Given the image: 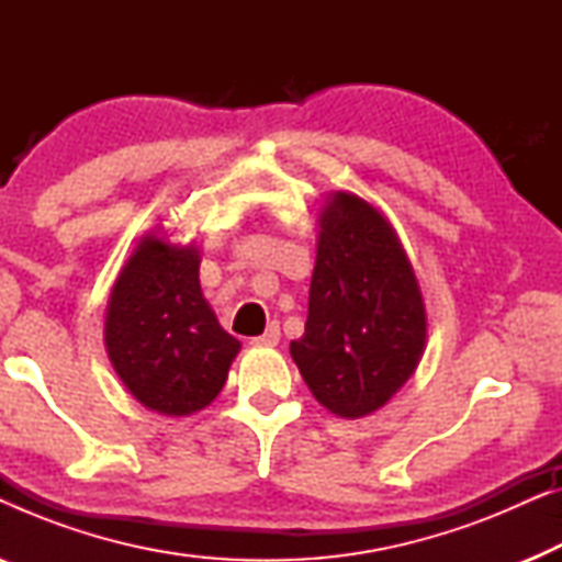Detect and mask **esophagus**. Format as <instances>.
<instances>
[{
  "instance_id": "1",
  "label": "esophagus",
  "mask_w": 562,
  "mask_h": 562,
  "mask_svg": "<svg viewBox=\"0 0 562 562\" xmlns=\"http://www.w3.org/2000/svg\"><path fill=\"white\" fill-rule=\"evenodd\" d=\"M279 337H281V329H279V325H276V322H271V325L266 327L263 335L252 337L250 345H256V348H273V345H279Z\"/></svg>"
}]
</instances>
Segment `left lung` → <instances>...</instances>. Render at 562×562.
<instances>
[{"instance_id":"obj_1","label":"left lung","mask_w":562,"mask_h":562,"mask_svg":"<svg viewBox=\"0 0 562 562\" xmlns=\"http://www.w3.org/2000/svg\"><path fill=\"white\" fill-rule=\"evenodd\" d=\"M425 340V302L394 227L335 191L319 214L304 335L291 342L306 386L337 417H366L409 381Z\"/></svg>"}]
</instances>
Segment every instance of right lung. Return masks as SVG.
<instances>
[{
    "label": "right lung",
    "instance_id": "add662e5",
    "mask_svg": "<svg viewBox=\"0 0 562 562\" xmlns=\"http://www.w3.org/2000/svg\"><path fill=\"white\" fill-rule=\"evenodd\" d=\"M199 250L148 233L114 281L104 319L112 368L130 394L166 417H189L225 386L240 342L199 286Z\"/></svg>",
    "mask_w": 562,
    "mask_h": 562
}]
</instances>
